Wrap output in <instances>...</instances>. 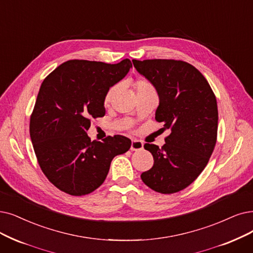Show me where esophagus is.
Here are the masks:
<instances>
[{"label": "esophagus", "instance_id": "1", "mask_svg": "<svg viewBox=\"0 0 253 253\" xmlns=\"http://www.w3.org/2000/svg\"><path fill=\"white\" fill-rule=\"evenodd\" d=\"M143 148V143L139 140H133L130 144V150H141Z\"/></svg>", "mask_w": 253, "mask_h": 253}]
</instances>
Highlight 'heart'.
I'll list each match as a JSON object with an SVG mask.
<instances>
[{"mask_svg":"<svg viewBox=\"0 0 253 253\" xmlns=\"http://www.w3.org/2000/svg\"><path fill=\"white\" fill-rule=\"evenodd\" d=\"M133 87H134V90H135L137 95L142 94V93H147V92H156V89H155L154 85L145 79H138V80L134 81ZM117 89H118V85H113L112 87H110L107 90V92L104 96V105L105 106H109L110 103L112 102V99L117 91Z\"/></svg>","mask_w":253,"mask_h":253,"instance_id":"obj_1","label":"heart"}]
</instances>
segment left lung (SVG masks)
<instances>
[{"mask_svg": "<svg viewBox=\"0 0 253 253\" xmlns=\"http://www.w3.org/2000/svg\"><path fill=\"white\" fill-rule=\"evenodd\" d=\"M133 64L156 87V120L163 123V130L170 129L161 148L144 144L154 166L141 179L159 193H176L193 183L213 154L218 130L215 93L204 75L181 60H133Z\"/></svg>", "mask_w": 253, "mask_h": 253, "instance_id": "left-lung-1", "label": "left lung"}]
</instances>
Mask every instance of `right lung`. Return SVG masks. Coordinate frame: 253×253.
I'll list each match as a JSON object with an SVG mask.
<instances>
[{
    "instance_id": "add662e5",
    "label": "right lung",
    "mask_w": 253,
    "mask_h": 253,
    "mask_svg": "<svg viewBox=\"0 0 253 253\" xmlns=\"http://www.w3.org/2000/svg\"><path fill=\"white\" fill-rule=\"evenodd\" d=\"M132 67L129 59L117 64L69 60L54 69L40 86L30 117V137L37 162L47 179L73 196L91 193L102 185L111 162L130 147L115 135L91 141V119L105 115L107 90Z\"/></svg>"
}]
</instances>
